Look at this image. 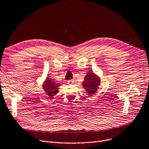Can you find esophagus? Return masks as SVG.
Instances as JSON below:
<instances>
[{
    "mask_svg": "<svg viewBox=\"0 0 149 149\" xmlns=\"http://www.w3.org/2000/svg\"><path fill=\"white\" fill-rule=\"evenodd\" d=\"M73 83H74V80H70L68 81V82H67V83L68 84H72Z\"/></svg>",
    "mask_w": 149,
    "mask_h": 149,
    "instance_id": "1",
    "label": "esophagus"
}]
</instances>
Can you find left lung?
<instances>
[{"instance_id":"left-lung-1","label":"left lung","mask_w":149,"mask_h":149,"mask_svg":"<svg viewBox=\"0 0 149 149\" xmlns=\"http://www.w3.org/2000/svg\"><path fill=\"white\" fill-rule=\"evenodd\" d=\"M100 84V78L92 72H88L83 82L84 88L89 94H95Z\"/></svg>"}]
</instances>
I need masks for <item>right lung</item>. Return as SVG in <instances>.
Returning a JSON list of instances; mask_svg holds the SVG:
<instances>
[{"mask_svg":"<svg viewBox=\"0 0 149 149\" xmlns=\"http://www.w3.org/2000/svg\"><path fill=\"white\" fill-rule=\"evenodd\" d=\"M59 86L58 84L55 83L51 81L49 79H47V80L45 81V84H44V88L45 91L47 93V95L49 97H52L54 95L57 93L58 92L57 87Z\"/></svg>","mask_w":149,"mask_h":149,"instance_id":"1","label":"right lung"}]
</instances>
